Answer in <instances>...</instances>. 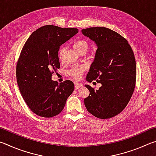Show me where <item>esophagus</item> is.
Masks as SVG:
<instances>
[{
  "label": "esophagus",
  "mask_w": 156,
  "mask_h": 156,
  "mask_svg": "<svg viewBox=\"0 0 156 156\" xmlns=\"http://www.w3.org/2000/svg\"><path fill=\"white\" fill-rule=\"evenodd\" d=\"M74 86H75V88L76 89H78L81 87H83V84L81 83H74Z\"/></svg>",
  "instance_id": "esophagus-1"
}]
</instances>
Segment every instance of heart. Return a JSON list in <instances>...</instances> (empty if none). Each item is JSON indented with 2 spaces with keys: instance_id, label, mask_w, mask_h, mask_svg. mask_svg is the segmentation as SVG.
<instances>
[{
  "instance_id": "heart-1",
  "label": "heart",
  "mask_w": 156,
  "mask_h": 156,
  "mask_svg": "<svg viewBox=\"0 0 156 156\" xmlns=\"http://www.w3.org/2000/svg\"><path fill=\"white\" fill-rule=\"evenodd\" d=\"M89 47V44L87 42L85 41H78L76 42L74 44V47L76 51L78 52L81 51V50H87ZM65 49L62 48L60 49L59 51V58L60 60L62 59L63 56V53H64ZM86 69V66L85 65H81V66H76L73 67L70 70H69V74L73 78L76 79V80H79L82 77V74L84 70Z\"/></svg>"
}]
</instances>
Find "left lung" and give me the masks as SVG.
Masks as SVG:
<instances>
[{
    "mask_svg": "<svg viewBox=\"0 0 156 156\" xmlns=\"http://www.w3.org/2000/svg\"><path fill=\"white\" fill-rule=\"evenodd\" d=\"M81 31L97 46L86 80H96L102 85L94 90L85 84L89 96L84 99V105L96 118H112L126 107L135 88L136 64L133 50L125 38L109 28L90 27Z\"/></svg>",
    "mask_w": 156,
    "mask_h": 156,
    "instance_id": "left-lung-1",
    "label": "left lung"
}]
</instances>
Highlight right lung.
I'll list each match as a JSON object with an SVG mask.
<instances>
[{"instance_id":"obj_1","label":"right lung","mask_w":156,"mask_h":156,"mask_svg":"<svg viewBox=\"0 0 156 156\" xmlns=\"http://www.w3.org/2000/svg\"><path fill=\"white\" fill-rule=\"evenodd\" d=\"M78 32L76 28L45 25L31 34L20 53L16 80L20 94L30 109L41 117L51 118L64 109L74 84L51 80L60 68V46Z\"/></svg>"}]
</instances>
